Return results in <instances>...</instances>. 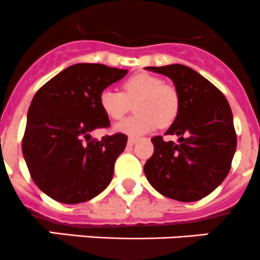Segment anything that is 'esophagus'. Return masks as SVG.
I'll return each instance as SVG.
<instances>
[{
    "label": "esophagus",
    "instance_id": "1",
    "mask_svg": "<svg viewBox=\"0 0 260 260\" xmlns=\"http://www.w3.org/2000/svg\"><path fill=\"white\" fill-rule=\"evenodd\" d=\"M136 141H138V139L136 138H134V136H130L129 138V140H127V145H134V144L136 143Z\"/></svg>",
    "mask_w": 260,
    "mask_h": 260
}]
</instances>
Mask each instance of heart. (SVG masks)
I'll return each mask as SVG.
<instances>
[{
	"label": "heart",
	"mask_w": 260,
	"mask_h": 260,
	"mask_svg": "<svg viewBox=\"0 0 260 260\" xmlns=\"http://www.w3.org/2000/svg\"><path fill=\"white\" fill-rule=\"evenodd\" d=\"M122 92L106 88L100 93L99 104L111 120H120L131 110L138 115L115 126L119 133L138 136L149 133L156 126L166 127L176 120L179 111V97L176 89L163 84L159 77L138 73L125 79Z\"/></svg>",
	"instance_id": "obj_1"
}]
</instances>
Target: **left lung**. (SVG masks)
<instances>
[{"mask_svg": "<svg viewBox=\"0 0 260 260\" xmlns=\"http://www.w3.org/2000/svg\"><path fill=\"white\" fill-rule=\"evenodd\" d=\"M173 81L179 111L164 135L151 139L154 153L144 166L146 179L160 194L181 202L204 199L228 176L236 150L233 112L222 93L205 77L182 64L145 67Z\"/></svg>", "mask_w": 260, "mask_h": 260, "instance_id": "1", "label": "left lung"}]
</instances>
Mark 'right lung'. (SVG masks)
Listing matches in <instances>:
<instances>
[{
	"instance_id": "obj_1",
	"label": "right lung",
	"mask_w": 260,
	"mask_h": 260,
	"mask_svg": "<svg viewBox=\"0 0 260 260\" xmlns=\"http://www.w3.org/2000/svg\"><path fill=\"white\" fill-rule=\"evenodd\" d=\"M127 74L105 64L78 63L46 82L27 112L22 154L38 187L55 201L74 205L101 193L111 182L127 136L91 139L110 126L100 93Z\"/></svg>"
}]
</instances>
